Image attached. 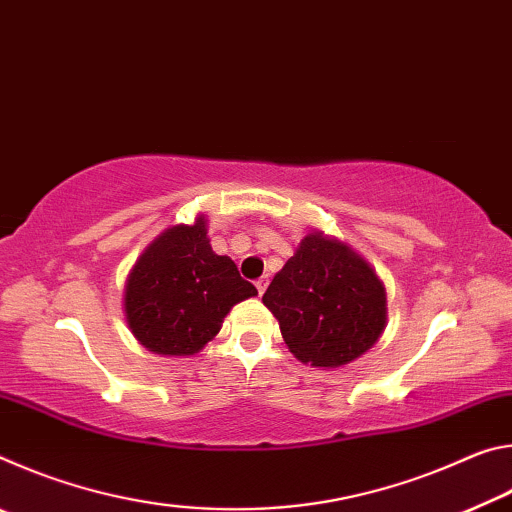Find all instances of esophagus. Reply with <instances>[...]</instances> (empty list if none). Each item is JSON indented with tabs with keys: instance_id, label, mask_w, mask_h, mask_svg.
I'll use <instances>...</instances> for the list:
<instances>
[{
	"instance_id": "34e87169",
	"label": "esophagus",
	"mask_w": 512,
	"mask_h": 512,
	"mask_svg": "<svg viewBox=\"0 0 512 512\" xmlns=\"http://www.w3.org/2000/svg\"><path fill=\"white\" fill-rule=\"evenodd\" d=\"M255 287H257V293H259V296H262V293H264V291H266V287H268V277H266V275L259 277V280L255 282Z\"/></svg>"
}]
</instances>
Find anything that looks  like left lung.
<instances>
[{
  "label": "left lung",
  "instance_id": "1",
  "mask_svg": "<svg viewBox=\"0 0 512 512\" xmlns=\"http://www.w3.org/2000/svg\"><path fill=\"white\" fill-rule=\"evenodd\" d=\"M262 300L280 320L289 350L320 368L361 357L386 323V293L372 268L323 235L300 241Z\"/></svg>",
  "mask_w": 512,
  "mask_h": 512
}]
</instances>
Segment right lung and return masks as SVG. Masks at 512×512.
Here are the masks:
<instances>
[{
  "label": "right lung",
  "instance_id": "obj_1",
  "mask_svg": "<svg viewBox=\"0 0 512 512\" xmlns=\"http://www.w3.org/2000/svg\"><path fill=\"white\" fill-rule=\"evenodd\" d=\"M257 296L235 262L214 255L205 219L173 225L137 259L126 284V318L151 352L187 357L219 334L237 302Z\"/></svg>",
  "mask_w": 512,
  "mask_h": 512
}]
</instances>
